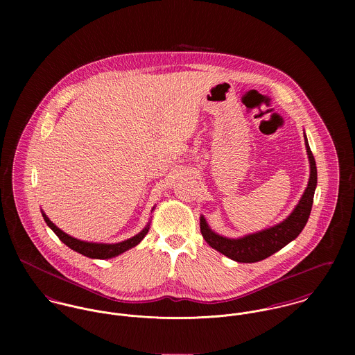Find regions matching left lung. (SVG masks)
I'll use <instances>...</instances> for the list:
<instances>
[{
  "mask_svg": "<svg viewBox=\"0 0 355 355\" xmlns=\"http://www.w3.org/2000/svg\"><path fill=\"white\" fill-rule=\"evenodd\" d=\"M304 138L306 153L310 164V175L307 187L304 189V194L300 202L294 207V210L283 221L241 238H227L214 232L209 227L206 218L201 216V234L210 248L236 262L250 263L262 261L270 257L272 254L279 252L302 232L311 211L314 191L317 187V166L304 131Z\"/></svg>",
  "mask_w": 355,
  "mask_h": 355,
  "instance_id": "1",
  "label": "left lung"
}]
</instances>
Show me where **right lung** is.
Wrapping results in <instances>:
<instances>
[{
  "instance_id": "obj_1",
  "label": "right lung",
  "mask_w": 355,
  "mask_h": 355,
  "mask_svg": "<svg viewBox=\"0 0 355 355\" xmlns=\"http://www.w3.org/2000/svg\"><path fill=\"white\" fill-rule=\"evenodd\" d=\"M154 209H155V206H153L152 211ZM41 211H42V217L46 221V224L49 225V228L58 236V239L64 245H67L69 249H72L76 253H80L82 255H86L89 258H94V259H109V258L117 257V255L135 248L148 235L149 228H150V223H152V220H149L146 227L139 234H137L135 236H132L127 241H123V242H119V243H94V242L80 241V239H76V238L65 234L62 230H60L53 221H51V218L45 214L44 210H41Z\"/></svg>"
}]
</instances>
